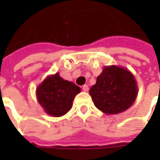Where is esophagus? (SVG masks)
<instances>
[{
	"mask_svg": "<svg viewBox=\"0 0 160 160\" xmlns=\"http://www.w3.org/2000/svg\"><path fill=\"white\" fill-rule=\"evenodd\" d=\"M83 90L85 91V92H86V91H88L89 90V86H88V85H83Z\"/></svg>",
	"mask_w": 160,
	"mask_h": 160,
	"instance_id": "esophagus-1",
	"label": "esophagus"
}]
</instances>
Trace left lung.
I'll return each instance as SVG.
<instances>
[{
    "label": "left lung",
    "instance_id": "8db88e82",
    "mask_svg": "<svg viewBox=\"0 0 160 160\" xmlns=\"http://www.w3.org/2000/svg\"><path fill=\"white\" fill-rule=\"evenodd\" d=\"M138 85L134 75L119 65L105 66L90 95L95 107L106 114H118L134 103Z\"/></svg>",
    "mask_w": 160,
    "mask_h": 160
}]
</instances>
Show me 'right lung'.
<instances>
[{"label":"right lung","instance_id":"add662e5","mask_svg":"<svg viewBox=\"0 0 160 160\" xmlns=\"http://www.w3.org/2000/svg\"><path fill=\"white\" fill-rule=\"evenodd\" d=\"M81 91L73 82L64 80L59 73L50 75L36 88V98L46 114L65 115L72 108L75 95Z\"/></svg>","mask_w":160,"mask_h":160}]
</instances>
